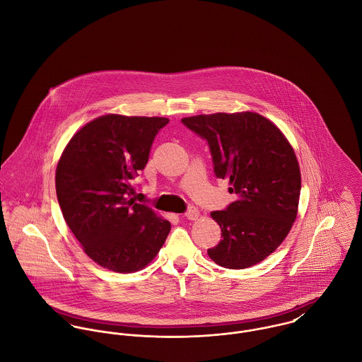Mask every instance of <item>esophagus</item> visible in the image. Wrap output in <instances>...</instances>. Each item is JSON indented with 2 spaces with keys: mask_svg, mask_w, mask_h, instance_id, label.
<instances>
[{
  "mask_svg": "<svg viewBox=\"0 0 362 362\" xmlns=\"http://www.w3.org/2000/svg\"><path fill=\"white\" fill-rule=\"evenodd\" d=\"M185 217L188 220H197L199 217V210L197 207H189L188 211L185 213Z\"/></svg>",
  "mask_w": 362,
  "mask_h": 362,
  "instance_id": "esophagus-1",
  "label": "esophagus"
}]
</instances>
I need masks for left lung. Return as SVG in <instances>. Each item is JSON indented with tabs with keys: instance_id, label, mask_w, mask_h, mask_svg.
<instances>
[{
	"instance_id": "obj_1",
	"label": "left lung",
	"mask_w": 362,
	"mask_h": 362,
	"mask_svg": "<svg viewBox=\"0 0 362 362\" xmlns=\"http://www.w3.org/2000/svg\"><path fill=\"white\" fill-rule=\"evenodd\" d=\"M205 138L214 173L228 180L237 199L210 216L221 228L220 243L207 250L214 263L247 269L273 254L298 213L301 171L296 152L266 117L252 111L214 112L181 119Z\"/></svg>"
}]
</instances>
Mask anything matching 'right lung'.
Masks as SVG:
<instances>
[{
  "instance_id": "obj_1",
  "label": "right lung",
  "mask_w": 362,
  "mask_h": 362,
  "mask_svg": "<svg viewBox=\"0 0 362 362\" xmlns=\"http://www.w3.org/2000/svg\"><path fill=\"white\" fill-rule=\"evenodd\" d=\"M165 117L105 114L83 125L66 144L55 170L62 216L85 254L117 273L146 267L171 224L135 204L132 180L145 168Z\"/></svg>"
}]
</instances>
